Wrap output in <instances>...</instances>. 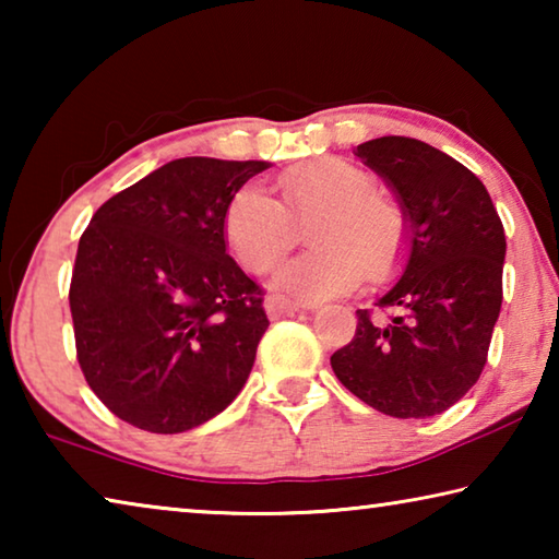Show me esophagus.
<instances>
[{"label": "esophagus", "mask_w": 559, "mask_h": 559, "mask_svg": "<svg viewBox=\"0 0 559 559\" xmlns=\"http://www.w3.org/2000/svg\"><path fill=\"white\" fill-rule=\"evenodd\" d=\"M298 310H302V306H298V302H293V300L286 298V296H269V298H266V313H269L271 318L293 316V313H298Z\"/></svg>", "instance_id": "1"}]
</instances>
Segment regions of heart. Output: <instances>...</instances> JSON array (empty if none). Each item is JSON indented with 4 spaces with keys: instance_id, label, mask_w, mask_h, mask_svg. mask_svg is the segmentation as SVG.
I'll return each mask as SVG.
<instances>
[{
    "instance_id": "b5f03b06",
    "label": "heart",
    "mask_w": 559,
    "mask_h": 559,
    "mask_svg": "<svg viewBox=\"0 0 559 559\" xmlns=\"http://www.w3.org/2000/svg\"><path fill=\"white\" fill-rule=\"evenodd\" d=\"M281 204L243 187L224 212V236L249 273H266L296 249L308 229L313 251L283 266L276 283L290 296L323 300L390 281L409 246V214L400 200L374 189V177L340 157L310 159L276 179Z\"/></svg>"
}]
</instances>
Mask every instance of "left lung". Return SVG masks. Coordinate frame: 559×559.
<instances>
[{
	"instance_id": "obj_1",
	"label": "left lung",
	"mask_w": 559,
	"mask_h": 559,
	"mask_svg": "<svg viewBox=\"0 0 559 559\" xmlns=\"http://www.w3.org/2000/svg\"><path fill=\"white\" fill-rule=\"evenodd\" d=\"M357 157L386 179L409 214L402 278L357 310L355 337L330 357L333 372L372 409L424 419L456 404L484 372L503 302V222L484 182L421 140L384 135Z\"/></svg>"
}]
</instances>
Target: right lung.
Here are the masks:
<instances>
[{
  "label": "right lung",
  "mask_w": 559,
  "mask_h": 559,
  "mask_svg": "<svg viewBox=\"0 0 559 559\" xmlns=\"http://www.w3.org/2000/svg\"><path fill=\"white\" fill-rule=\"evenodd\" d=\"M261 159L182 157L100 206L69 288L75 357L132 427L182 433L241 392L269 328L263 288L224 241L231 197Z\"/></svg>",
  "instance_id": "obj_1"
}]
</instances>
